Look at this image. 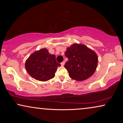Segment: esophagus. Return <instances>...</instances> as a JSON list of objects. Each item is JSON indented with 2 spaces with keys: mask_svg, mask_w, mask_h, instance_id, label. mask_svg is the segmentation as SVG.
<instances>
[{
  "mask_svg": "<svg viewBox=\"0 0 123 123\" xmlns=\"http://www.w3.org/2000/svg\"><path fill=\"white\" fill-rule=\"evenodd\" d=\"M64 64H65V62L64 61H63V62H62V63H61V65H62V66H64Z\"/></svg>",
  "mask_w": 123,
  "mask_h": 123,
  "instance_id": "esophagus-1",
  "label": "esophagus"
}]
</instances>
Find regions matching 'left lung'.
<instances>
[{
	"label": "left lung",
	"instance_id": "obj_1",
	"mask_svg": "<svg viewBox=\"0 0 123 123\" xmlns=\"http://www.w3.org/2000/svg\"><path fill=\"white\" fill-rule=\"evenodd\" d=\"M65 55L68 58L64 67L72 79L81 81L95 73L98 58L93 50L83 44L74 43L67 49Z\"/></svg>",
	"mask_w": 123,
	"mask_h": 123
}]
</instances>
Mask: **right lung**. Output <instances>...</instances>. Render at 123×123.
<instances>
[{
	"instance_id": "obj_1",
	"label": "right lung",
	"mask_w": 123,
	"mask_h": 123,
	"mask_svg": "<svg viewBox=\"0 0 123 123\" xmlns=\"http://www.w3.org/2000/svg\"><path fill=\"white\" fill-rule=\"evenodd\" d=\"M60 66L55 55L50 54L46 49L32 54L25 63L28 73L33 78L43 82L54 78L57 68Z\"/></svg>"
}]
</instances>
